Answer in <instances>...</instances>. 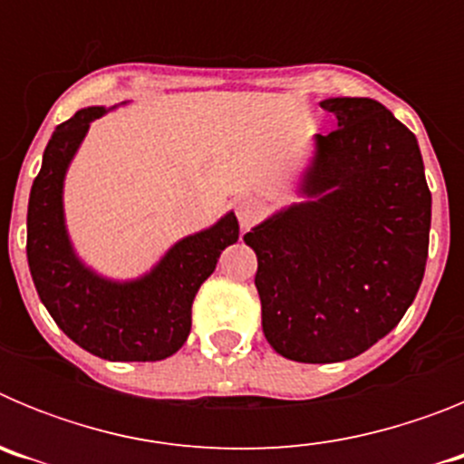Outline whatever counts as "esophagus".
Listing matches in <instances>:
<instances>
[{
    "instance_id": "34e87169",
    "label": "esophagus",
    "mask_w": 464,
    "mask_h": 464,
    "mask_svg": "<svg viewBox=\"0 0 464 464\" xmlns=\"http://www.w3.org/2000/svg\"><path fill=\"white\" fill-rule=\"evenodd\" d=\"M262 213H265V202H262L260 197H244L237 204V220H239V225L244 229L257 223L262 218Z\"/></svg>"
}]
</instances>
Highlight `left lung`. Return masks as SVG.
<instances>
[{
	"label": "left lung",
	"instance_id": "1",
	"mask_svg": "<svg viewBox=\"0 0 464 464\" xmlns=\"http://www.w3.org/2000/svg\"><path fill=\"white\" fill-rule=\"evenodd\" d=\"M337 130L314 134L297 202L246 232L269 346L330 364L374 346L416 299L432 195L418 141L370 97H327Z\"/></svg>",
	"mask_w": 464,
	"mask_h": 464
}]
</instances>
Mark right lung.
I'll use <instances>...</instances> for the list:
<instances>
[{"label":"right lung","instance_id":"add662e5","mask_svg":"<svg viewBox=\"0 0 464 464\" xmlns=\"http://www.w3.org/2000/svg\"><path fill=\"white\" fill-rule=\"evenodd\" d=\"M85 106L57 125L44 150L27 207V262L57 327L88 353L113 362H155L186 343L192 299L220 253L239 239L235 211L174 241L149 272L111 278L90 267L69 237L64 179L90 125L118 106Z\"/></svg>","mask_w":464,"mask_h":464}]
</instances>
